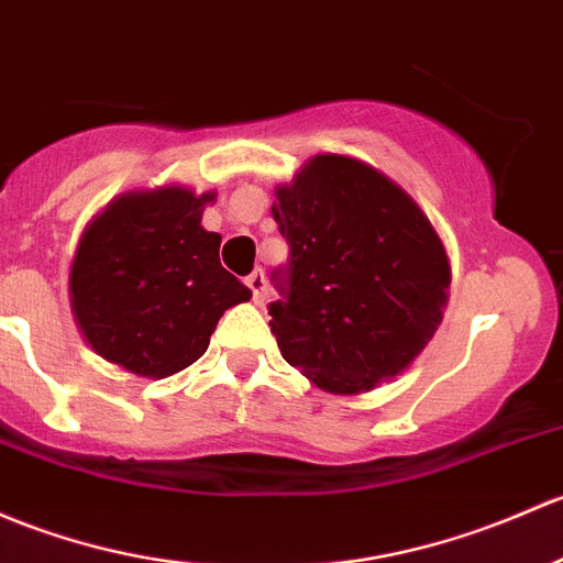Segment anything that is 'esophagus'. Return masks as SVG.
Returning a JSON list of instances; mask_svg holds the SVG:
<instances>
[{
	"mask_svg": "<svg viewBox=\"0 0 563 563\" xmlns=\"http://www.w3.org/2000/svg\"><path fill=\"white\" fill-rule=\"evenodd\" d=\"M245 283H247V288H251L253 301H262L264 294H266V277H264V272H262V269H253L251 275L245 277Z\"/></svg>",
	"mask_w": 563,
	"mask_h": 563,
	"instance_id": "1",
	"label": "esophagus"
}]
</instances>
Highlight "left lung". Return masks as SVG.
<instances>
[{"mask_svg": "<svg viewBox=\"0 0 563 563\" xmlns=\"http://www.w3.org/2000/svg\"><path fill=\"white\" fill-rule=\"evenodd\" d=\"M275 194L288 264L272 272L269 327L283 358L331 394L399 375L434 334L451 286L429 218L386 175L336 153Z\"/></svg>", "mask_w": 563, "mask_h": 563, "instance_id": "1", "label": "left lung"}]
</instances>
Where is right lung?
Returning a JSON list of instances; mask_svg holds the SVG:
<instances>
[{"label":"right lung","instance_id":"add662e5","mask_svg":"<svg viewBox=\"0 0 563 563\" xmlns=\"http://www.w3.org/2000/svg\"><path fill=\"white\" fill-rule=\"evenodd\" d=\"M216 194L180 186L123 194L86 229L69 297L88 345L142 377L186 369L229 307L251 288L221 266V234L205 232Z\"/></svg>","mask_w":563,"mask_h":563}]
</instances>
